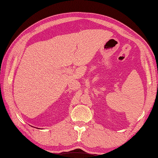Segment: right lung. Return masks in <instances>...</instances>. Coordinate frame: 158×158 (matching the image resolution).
Wrapping results in <instances>:
<instances>
[{"instance_id":"add662e5","label":"right lung","mask_w":158,"mask_h":158,"mask_svg":"<svg viewBox=\"0 0 158 158\" xmlns=\"http://www.w3.org/2000/svg\"><path fill=\"white\" fill-rule=\"evenodd\" d=\"M38 129H39V128H38Z\"/></svg>"}]
</instances>
